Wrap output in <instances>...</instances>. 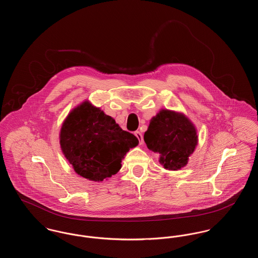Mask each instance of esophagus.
Segmentation results:
<instances>
[{
	"mask_svg": "<svg viewBox=\"0 0 258 258\" xmlns=\"http://www.w3.org/2000/svg\"><path fill=\"white\" fill-rule=\"evenodd\" d=\"M135 136L138 138V140H139V144H142L143 143V135L142 134L140 133V132H138V131H136L135 133Z\"/></svg>",
	"mask_w": 258,
	"mask_h": 258,
	"instance_id": "esophagus-1",
	"label": "esophagus"
}]
</instances>
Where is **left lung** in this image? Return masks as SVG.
Segmentation results:
<instances>
[{
	"mask_svg": "<svg viewBox=\"0 0 258 258\" xmlns=\"http://www.w3.org/2000/svg\"><path fill=\"white\" fill-rule=\"evenodd\" d=\"M144 141L160 156L161 165L178 170L186 165L198 142L197 128L183 113L162 109L150 121Z\"/></svg>",
	"mask_w": 258,
	"mask_h": 258,
	"instance_id": "8db88e82",
	"label": "left lung"
}]
</instances>
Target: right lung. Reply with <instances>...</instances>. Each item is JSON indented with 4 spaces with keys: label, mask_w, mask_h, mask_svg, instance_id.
Masks as SVG:
<instances>
[{
    "label": "right lung",
    "mask_w": 258,
    "mask_h": 258,
    "mask_svg": "<svg viewBox=\"0 0 258 258\" xmlns=\"http://www.w3.org/2000/svg\"><path fill=\"white\" fill-rule=\"evenodd\" d=\"M138 139L123 131L100 108L84 101L63 121L61 151L74 171L88 180L101 182L121 169V162Z\"/></svg>",
    "instance_id": "right-lung-1"
}]
</instances>
